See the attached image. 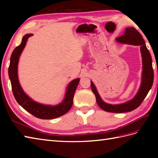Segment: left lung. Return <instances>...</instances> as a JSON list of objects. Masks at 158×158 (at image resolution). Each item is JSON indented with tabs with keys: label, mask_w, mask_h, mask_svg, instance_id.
Masks as SVG:
<instances>
[{
	"label": "left lung",
	"mask_w": 158,
	"mask_h": 158,
	"mask_svg": "<svg viewBox=\"0 0 158 158\" xmlns=\"http://www.w3.org/2000/svg\"><path fill=\"white\" fill-rule=\"evenodd\" d=\"M116 41L121 43L134 45H140L143 58V74L142 83L138 93L135 98L126 103L121 105H109L105 103L100 98L95 85L91 81V88L96 96V102L98 106L104 110L110 113H126L136 109L141 105L147 94L152 88L153 83V69L152 59L149 50L147 49L145 42L142 35L136 29L133 27L127 28L124 35L116 38Z\"/></svg>",
	"instance_id": "left-lung-1"
}]
</instances>
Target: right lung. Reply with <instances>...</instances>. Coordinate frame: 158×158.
<instances>
[{"instance_id":"add662e5","label":"right lung","mask_w":158,"mask_h":158,"mask_svg":"<svg viewBox=\"0 0 158 158\" xmlns=\"http://www.w3.org/2000/svg\"><path fill=\"white\" fill-rule=\"evenodd\" d=\"M31 36H32V34H28L23 36L21 44L16 47L11 53L9 66V76L11 80L13 96L19 105L37 118L42 119L57 118L64 115L71 108L73 104V97L79 82V79H74L69 83L64 100L58 105L52 106L41 105L30 98L23 92L19 85L18 77V64L19 56L24 48L28 39Z\"/></svg>"}]
</instances>
